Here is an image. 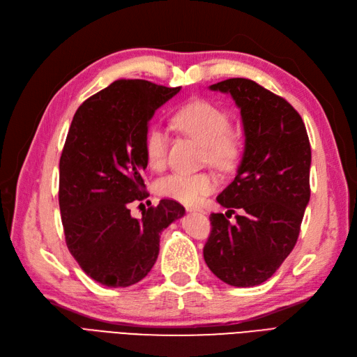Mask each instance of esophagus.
Listing matches in <instances>:
<instances>
[{"label":"esophagus","mask_w":357,"mask_h":357,"mask_svg":"<svg viewBox=\"0 0 357 357\" xmlns=\"http://www.w3.org/2000/svg\"><path fill=\"white\" fill-rule=\"evenodd\" d=\"M186 210L189 211V213H205L202 208H199V207H186Z\"/></svg>","instance_id":"1"}]
</instances>
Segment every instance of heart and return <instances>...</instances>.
<instances>
[{"label": "heart", "mask_w": 357, "mask_h": 357, "mask_svg": "<svg viewBox=\"0 0 357 357\" xmlns=\"http://www.w3.org/2000/svg\"><path fill=\"white\" fill-rule=\"evenodd\" d=\"M171 123L183 135L204 146V159L219 169H231L241 156V142L229 129V117L219 107L207 101L188 102L174 113ZM168 137L160 128H150L146 135V155L152 168L165 164ZM218 188V180L208 172L169 174L156 183L158 195L183 204H198Z\"/></svg>", "instance_id": "b5f03b06"}]
</instances>
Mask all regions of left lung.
Masks as SVG:
<instances>
[{
	"label": "left lung",
	"instance_id": "left-lung-1",
	"mask_svg": "<svg viewBox=\"0 0 357 357\" xmlns=\"http://www.w3.org/2000/svg\"><path fill=\"white\" fill-rule=\"evenodd\" d=\"M210 89L232 96L245 139L236 176L218 197L222 207L243 214L235 215V225L223 213L210 215L204 259L226 284L257 286L296 244L310 201V139L294 107L256 82L228 79Z\"/></svg>",
	"mask_w": 357,
	"mask_h": 357
}]
</instances>
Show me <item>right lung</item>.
Returning <instances> with one entry per match:
<instances>
[{"mask_svg": "<svg viewBox=\"0 0 357 357\" xmlns=\"http://www.w3.org/2000/svg\"><path fill=\"white\" fill-rule=\"evenodd\" d=\"M180 89L116 80L73 117L59 160L63 234L83 271L107 287L143 280L158 259L162 231L185 214L172 199L149 207L139 219L129 210L149 197L142 174L150 119Z\"/></svg>", "mask_w": 357, "mask_h": 357, "instance_id": "add662e5", "label": "right lung"}]
</instances>
